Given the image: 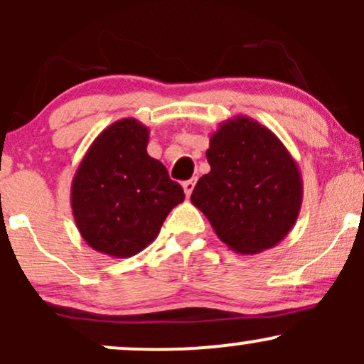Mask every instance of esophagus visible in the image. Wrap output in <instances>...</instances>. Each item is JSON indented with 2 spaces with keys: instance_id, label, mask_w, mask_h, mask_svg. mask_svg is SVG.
Masks as SVG:
<instances>
[{
  "instance_id": "obj_1",
  "label": "esophagus",
  "mask_w": 364,
  "mask_h": 364,
  "mask_svg": "<svg viewBox=\"0 0 364 364\" xmlns=\"http://www.w3.org/2000/svg\"><path fill=\"white\" fill-rule=\"evenodd\" d=\"M195 183H196L195 178L188 179V181L183 183V190H185V195H186V196L191 195V191H193V188H195Z\"/></svg>"
}]
</instances>
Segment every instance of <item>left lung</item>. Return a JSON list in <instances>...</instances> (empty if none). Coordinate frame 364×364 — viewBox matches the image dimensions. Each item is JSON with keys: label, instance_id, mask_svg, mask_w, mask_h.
Wrapping results in <instances>:
<instances>
[{"label": "left lung", "instance_id": "obj_1", "mask_svg": "<svg viewBox=\"0 0 364 364\" xmlns=\"http://www.w3.org/2000/svg\"><path fill=\"white\" fill-rule=\"evenodd\" d=\"M210 173L196 183L191 203L232 252L257 255L289 235L303 203L294 157L269 128L240 114L210 135Z\"/></svg>", "mask_w": 364, "mask_h": 364}]
</instances>
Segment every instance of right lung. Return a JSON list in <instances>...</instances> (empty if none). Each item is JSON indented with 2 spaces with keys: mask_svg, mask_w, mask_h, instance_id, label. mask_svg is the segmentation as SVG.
I'll return each mask as SVG.
<instances>
[{
  "mask_svg": "<svg viewBox=\"0 0 364 364\" xmlns=\"http://www.w3.org/2000/svg\"><path fill=\"white\" fill-rule=\"evenodd\" d=\"M149 128L135 118L102 129L72 181V214L85 243L128 258L156 240L166 217L185 200L161 161L147 154Z\"/></svg>",
  "mask_w": 364,
  "mask_h": 364,
  "instance_id": "right-lung-1",
  "label": "right lung"
}]
</instances>
